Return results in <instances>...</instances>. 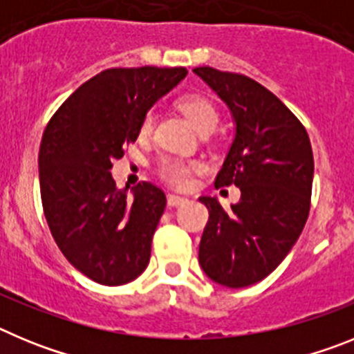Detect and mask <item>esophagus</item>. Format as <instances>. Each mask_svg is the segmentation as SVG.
<instances>
[{"label":"esophagus","instance_id":"esophagus-1","mask_svg":"<svg viewBox=\"0 0 354 354\" xmlns=\"http://www.w3.org/2000/svg\"><path fill=\"white\" fill-rule=\"evenodd\" d=\"M167 200L170 207H177V205H183L187 198H184V196L180 195H168Z\"/></svg>","mask_w":354,"mask_h":354}]
</instances>
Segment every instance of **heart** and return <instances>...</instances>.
<instances>
[{
    "instance_id": "1",
    "label": "heart",
    "mask_w": 354,
    "mask_h": 354,
    "mask_svg": "<svg viewBox=\"0 0 354 354\" xmlns=\"http://www.w3.org/2000/svg\"><path fill=\"white\" fill-rule=\"evenodd\" d=\"M180 109H183L184 115L192 120V124L200 133L216 129L218 122H220V115L216 111L214 104L202 95H195V93L184 95L180 99ZM152 120H154L152 113H147L142 122L143 134L150 133V129H152ZM200 168H202V165L196 161H183V159L177 158H165L159 162V175H161L162 180H167L171 186L186 187L192 183L193 171L200 170Z\"/></svg>"
}]
</instances>
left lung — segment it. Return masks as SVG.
Masks as SVG:
<instances>
[{
	"label": "left lung",
	"mask_w": 354,
	"mask_h": 354,
	"mask_svg": "<svg viewBox=\"0 0 354 354\" xmlns=\"http://www.w3.org/2000/svg\"><path fill=\"white\" fill-rule=\"evenodd\" d=\"M230 109L234 140L214 186L236 184L241 200L209 209L198 262L212 282L241 289L273 273L296 245L310 211L314 156L301 122L274 93L243 74L193 68Z\"/></svg>",
	"instance_id": "1"
}]
</instances>
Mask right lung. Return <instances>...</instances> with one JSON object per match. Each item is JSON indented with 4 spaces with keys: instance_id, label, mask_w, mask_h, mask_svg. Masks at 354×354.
<instances>
[{
    "instance_id": "obj_1",
    "label": "right lung",
    "mask_w": 354,
    "mask_h": 354,
    "mask_svg": "<svg viewBox=\"0 0 354 354\" xmlns=\"http://www.w3.org/2000/svg\"><path fill=\"white\" fill-rule=\"evenodd\" d=\"M184 67L108 68L83 83L44 131L42 207L56 245L77 271L124 286L145 271L167 196L158 186L117 187L111 162L136 142L149 109L186 77Z\"/></svg>"
}]
</instances>
